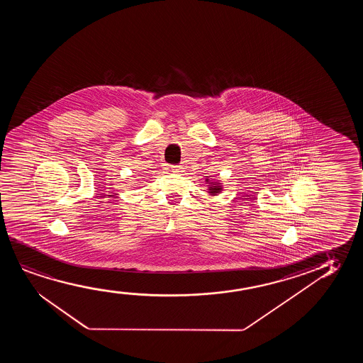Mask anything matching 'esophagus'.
Returning <instances> with one entry per match:
<instances>
[{"label": "esophagus", "instance_id": "obj_1", "mask_svg": "<svg viewBox=\"0 0 363 363\" xmlns=\"http://www.w3.org/2000/svg\"><path fill=\"white\" fill-rule=\"evenodd\" d=\"M171 169H172V172H174V174H181V172H184V167H182V166H172Z\"/></svg>", "mask_w": 363, "mask_h": 363}]
</instances>
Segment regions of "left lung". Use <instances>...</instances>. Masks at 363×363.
Returning <instances> with one entry per match:
<instances>
[{"mask_svg":"<svg viewBox=\"0 0 363 363\" xmlns=\"http://www.w3.org/2000/svg\"><path fill=\"white\" fill-rule=\"evenodd\" d=\"M206 182H207V186H208L209 196H217V194H220L223 191L222 182L218 181V179H206Z\"/></svg>","mask_w":363,"mask_h":363,"instance_id":"obj_1","label":"left lung"}]
</instances>
